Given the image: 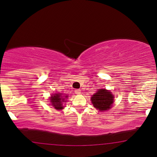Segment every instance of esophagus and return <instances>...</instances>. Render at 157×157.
<instances>
[{
  "mask_svg": "<svg viewBox=\"0 0 157 157\" xmlns=\"http://www.w3.org/2000/svg\"><path fill=\"white\" fill-rule=\"evenodd\" d=\"M75 93L77 94V95H79V94L81 93V90L79 89H77V90H75Z\"/></svg>",
  "mask_w": 157,
  "mask_h": 157,
  "instance_id": "1",
  "label": "esophagus"
}]
</instances>
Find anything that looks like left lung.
I'll use <instances>...</instances> for the list:
<instances>
[{
  "instance_id": "8db88e82",
  "label": "left lung",
  "mask_w": 157,
  "mask_h": 157,
  "mask_svg": "<svg viewBox=\"0 0 157 157\" xmlns=\"http://www.w3.org/2000/svg\"><path fill=\"white\" fill-rule=\"evenodd\" d=\"M113 100L114 95L106 89H99L91 97L93 106L100 111H105L111 108Z\"/></svg>"
}]
</instances>
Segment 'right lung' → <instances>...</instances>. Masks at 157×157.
<instances>
[{"label":"right lung","instance_id":"add662e5","mask_svg":"<svg viewBox=\"0 0 157 157\" xmlns=\"http://www.w3.org/2000/svg\"><path fill=\"white\" fill-rule=\"evenodd\" d=\"M66 98H67V96H62V93H57L52 95L49 100L50 102H51L52 105L53 106L56 110H62L64 108L62 103L66 101Z\"/></svg>","mask_w":157,"mask_h":157}]
</instances>
